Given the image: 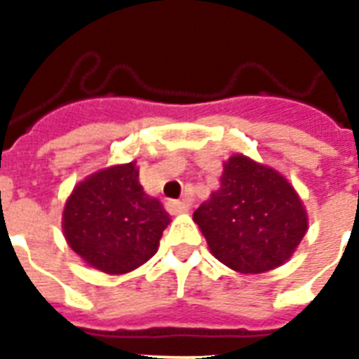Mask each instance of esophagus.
<instances>
[{"mask_svg":"<svg viewBox=\"0 0 359 359\" xmlns=\"http://www.w3.org/2000/svg\"><path fill=\"white\" fill-rule=\"evenodd\" d=\"M168 210L169 214H182V212H190L191 205L188 201H168Z\"/></svg>","mask_w":359,"mask_h":359,"instance_id":"1","label":"esophagus"}]
</instances>
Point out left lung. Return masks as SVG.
I'll return each instance as SVG.
<instances>
[{
  "mask_svg": "<svg viewBox=\"0 0 359 359\" xmlns=\"http://www.w3.org/2000/svg\"><path fill=\"white\" fill-rule=\"evenodd\" d=\"M219 262L240 273L281 266L306 236L309 218L283 175L244 154L224 163L219 188L194 212Z\"/></svg>",
  "mask_w": 359,
  "mask_h": 359,
  "instance_id": "1",
  "label": "left lung"
}]
</instances>
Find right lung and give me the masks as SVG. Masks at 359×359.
<instances>
[{"label":"right lung","mask_w":359,"mask_h":359,"mask_svg":"<svg viewBox=\"0 0 359 359\" xmlns=\"http://www.w3.org/2000/svg\"><path fill=\"white\" fill-rule=\"evenodd\" d=\"M171 218L140 184L135 162L98 169L78 182L63 208L67 244L109 276L140 268L158 251Z\"/></svg>","instance_id":"right-lung-1"}]
</instances>
